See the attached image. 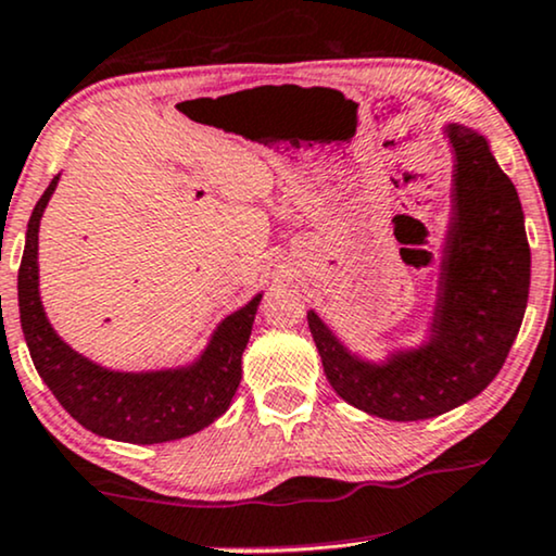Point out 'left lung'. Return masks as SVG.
Masks as SVG:
<instances>
[{
	"label": "left lung",
	"instance_id": "8db88e82",
	"mask_svg": "<svg viewBox=\"0 0 556 556\" xmlns=\"http://www.w3.org/2000/svg\"><path fill=\"white\" fill-rule=\"evenodd\" d=\"M444 136L454 153L452 215L426 339L371 362L307 313L330 388L377 418H435L480 395L505 364L529 302L531 249L516 187L482 132L448 123Z\"/></svg>",
	"mask_w": 556,
	"mask_h": 556
}]
</instances>
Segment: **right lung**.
Returning a JSON list of instances; mask_svg holds the SVG:
<instances>
[{
  "label": "right lung",
  "instance_id": "right-lung-1",
  "mask_svg": "<svg viewBox=\"0 0 556 556\" xmlns=\"http://www.w3.org/2000/svg\"><path fill=\"white\" fill-rule=\"evenodd\" d=\"M59 177L33 210L17 274L20 323L40 379L68 416L104 439L164 444L202 431L228 410L241 384V356L264 292L217 323L202 354L185 367L121 371L87 359L55 333L38 290L40 217Z\"/></svg>",
  "mask_w": 556,
  "mask_h": 556
}]
</instances>
